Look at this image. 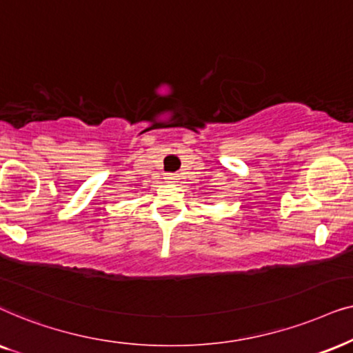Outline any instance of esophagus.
<instances>
[{
    "instance_id": "34e87169",
    "label": "esophagus",
    "mask_w": 353,
    "mask_h": 353,
    "mask_svg": "<svg viewBox=\"0 0 353 353\" xmlns=\"http://www.w3.org/2000/svg\"><path fill=\"white\" fill-rule=\"evenodd\" d=\"M164 179H166L168 184H176V182H179V176L171 172V174H166V177H164Z\"/></svg>"
}]
</instances>
